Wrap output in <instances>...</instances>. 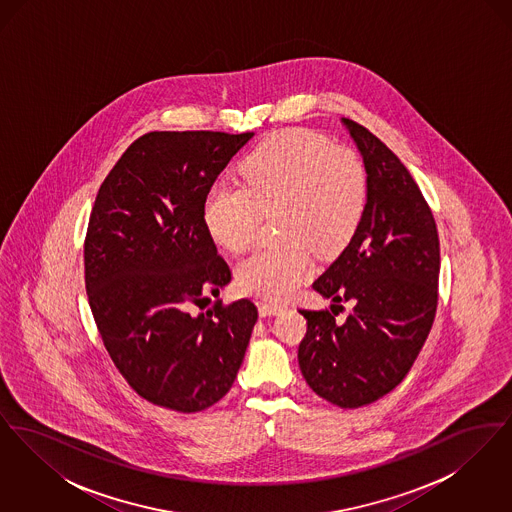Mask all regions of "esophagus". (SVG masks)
I'll list each match as a JSON object with an SVG mask.
<instances>
[{"label": "esophagus", "mask_w": 512, "mask_h": 512, "mask_svg": "<svg viewBox=\"0 0 512 512\" xmlns=\"http://www.w3.org/2000/svg\"><path fill=\"white\" fill-rule=\"evenodd\" d=\"M284 309H288L286 303H278V301H261L259 303V313L261 317H270V315H278Z\"/></svg>", "instance_id": "esophagus-1"}]
</instances>
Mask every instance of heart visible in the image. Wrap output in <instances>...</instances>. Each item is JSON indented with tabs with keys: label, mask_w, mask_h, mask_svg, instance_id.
<instances>
[{
	"label": "heart",
	"mask_w": 512,
	"mask_h": 512,
	"mask_svg": "<svg viewBox=\"0 0 512 512\" xmlns=\"http://www.w3.org/2000/svg\"><path fill=\"white\" fill-rule=\"evenodd\" d=\"M244 188L215 186L203 199V224L215 244L240 253L255 242L261 213H274L282 238L238 265L245 292L280 299L313 270V249L334 255L355 236L366 203L359 155L313 130L270 134L240 165Z\"/></svg>",
	"instance_id": "b5f03b06"
}]
</instances>
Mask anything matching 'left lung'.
<instances>
[{"mask_svg": "<svg viewBox=\"0 0 512 512\" xmlns=\"http://www.w3.org/2000/svg\"><path fill=\"white\" fill-rule=\"evenodd\" d=\"M341 122L363 155L365 213L313 290L334 303L351 301L353 311L338 322L336 313L299 309L307 334L297 359L311 390L341 409H357L403 382L430 334L439 238L434 215L399 157L365 126Z\"/></svg>", "mask_w": 512, "mask_h": 512, "instance_id": "8db88e82", "label": "left lung"}]
</instances>
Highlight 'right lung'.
Here are the masks:
<instances>
[{
	"instance_id": "obj_1",
	"label": "right lung",
	"mask_w": 512,
	"mask_h": 512,
	"mask_svg": "<svg viewBox=\"0 0 512 512\" xmlns=\"http://www.w3.org/2000/svg\"><path fill=\"white\" fill-rule=\"evenodd\" d=\"M253 132H149L99 188L84 242L86 293L109 357L149 403L197 413L232 388L257 322L217 301L232 274L203 199Z\"/></svg>"
}]
</instances>
